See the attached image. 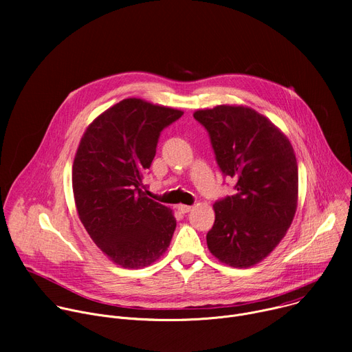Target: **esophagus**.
<instances>
[{"mask_svg":"<svg viewBox=\"0 0 352 352\" xmlns=\"http://www.w3.org/2000/svg\"><path fill=\"white\" fill-rule=\"evenodd\" d=\"M177 209H178L182 214H185V213H189V212H190L192 206H188V205H178Z\"/></svg>","mask_w":352,"mask_h":352,"instance_id":"esophagus-1","label":"esophagus"}]
</instances>
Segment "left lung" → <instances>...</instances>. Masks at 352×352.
Wrapping results in <instances>:
<instances>
[{"mask_svg":"<svg viewBox=\"0 0 352 352\" xmlns=\"http://www.w3.org/2000/svg\"><path fill=\"white\" fill-rule=\"evenodd\" d=\"M195 120L209 133L217 166L236 182L216 200L210 252L232 267L265 259L289 228L298 199V166L284 133L252 109L217 106Z\"/></svg>","mask_w":352,"mask_h":352,"instance_id":"8db88e82","label":"left lung"}]
</instances>
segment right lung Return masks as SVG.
I'll return each instance as SVG.
<instances>
[{"label":"right lung","instance_id":"1","mask_svg":"<svg viewBox=\"0 0 352 352\" xmlns=\"http://www.w3.org/2000/svg\"><path fill=\"white\" fill-rule=\"evenodd\" d=\"M182 114L125 98L98 116L80 139L72 167L79 219L93 242L125 269L157 261L175 231L173 212L146 196L143 178L162 131Z\"/></svg>","mask_w":352,"mask_h":352}]
</instances>
